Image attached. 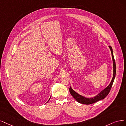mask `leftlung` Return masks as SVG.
Masks as SVG:
<instances>
[{
  "label": "left lung",
  "mask_w": 126,
  "mask_h": 126,
  "mask_svg": "<svg viewBox=\"0 0 126 126\" xmlns=\"http://www.w3.org/2000/svg\"><path fill=\"white\" fill-rule=\"evenodd\" d=\"M109 47L110 48L111 53L112 61H113V78L112 79V80L111 81L110 84H109L106 88H105L103 91H101L99 94H98L95 97H93V98H85V97L79 95V94H78V93H76L74 90H73V89L71 88V87H70L69 90H70V92L71 93V94L77 101H78L79 103L83 104H85V105H90L92 104H94L100 100L104 99L105 97L108 95L109 93L110 92V91L112 86V84L113 83V81H114L115 76H116V63L114 59V57H113L112 47L110 46H109Z\"/></svg>",
  "instance_id": "left-lung-1"
}]
</instances>
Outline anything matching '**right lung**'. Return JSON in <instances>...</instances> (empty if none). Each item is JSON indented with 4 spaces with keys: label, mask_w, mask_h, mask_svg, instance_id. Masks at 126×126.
Returning <instances> with one entry per match:
<instances>
[{
    "label": "right lung",
    "mask_w": 126,
    "mask_h": 126,
    "mask_svg": "<svg viewBox=\"0 0 126 126\" xmlns=\"http://www.w3.org/2000/svg\"><path fill=\"white\" fill-rule=\"evenodd\" d=\"M49 100H50V99H49ZM48 101H47V102H48Z\"/></svg>",
    "instance_id": "add662e5"
}]
</instances>
